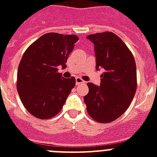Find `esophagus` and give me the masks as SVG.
Masks as SVG:
<instances>
[{
  "instance_id": "esophagus-1",
  "label": "esophagus",
  "mask_w": 157,
  "mask_h": 157,
  "mask_svg": "<svg viewBox=\"0 0 157 157\" xmlns=\"http://www.w3.org/2000/svg\"><path fill=\"white\" fill-rule=\"evenodd\" d=\"M86 82L81 78V77H76V86H79V85H81V84H85Z\"/></svg>"
}]
</instances>
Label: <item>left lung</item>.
I'll return each instance as SVG.
<instances>
[{
	"instance_id": "obj_1",
	"label": "left lung",
	"mask_w": 157,
	"mask_h": 157,
	"mask_svg": "<svg viewBox=\"0 0 157 157\" xmlns=\"http://www.w3.org/2000/svg\"><path fill=\"white\" fill-rule=\"evenodd\" d=\"M94 45L96 68L103 67L101 85L87 83L84 97L89 116L99 123L114 121L129 107L137 90L135 60L126 45L111 32L87 36Z\"/></svg>"
}]
</instances>
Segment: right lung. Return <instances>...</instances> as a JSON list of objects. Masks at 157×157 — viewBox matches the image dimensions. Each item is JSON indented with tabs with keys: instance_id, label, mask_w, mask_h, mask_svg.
I'll return each instance as SVG.
<instances>
[{
	"instance_id": "obj_1",
	"label": "right lung",
	"mask_w": 157,
	"mask_h": 157,
	"mask_svg": "<svg viewBox=\"0 0 157 157\" xmlns=\"http://www.w3.org/2000/svg\"><path fill=\"white\" fill-rule=\"evenodd\" d=\"M78 40L76 35L46 33L23 54L17 73V90L23 106L33 117L50 119L63 108L76 79L63 78L58 67H66Z\"/></svg>"
}]
</instances>
